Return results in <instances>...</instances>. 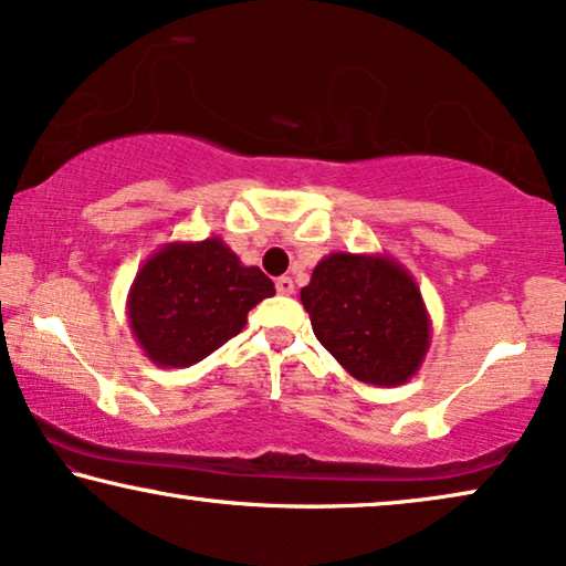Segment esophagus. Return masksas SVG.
Returning <instances> with one entry per match:
<instances>
[{
    "label": "esophagus",
    "instance_id": "1",
    "mask_svg": "<svg viewBox=\"0 0 566 566\" xmlns=\"http://www.w3.org/2000/svg\"><path fill=\"white\" fill-rule=\"evenodd\" d=\"M276 292H280V294H292L294 292V282L290 280V276H280V280H276Z\"/></svg>",
    "mask_w": 566,
    "mask_h": 566
}]
</instances>
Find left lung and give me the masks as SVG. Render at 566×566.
<instances>
[{
    "mask_svg": "<svg viewBox=\"0 0 566 566\" xmlns=\"http://www.w3.org/2000/svg\"><path fill=\"white\" fill-rule=\"evenodd\" d=\"M315 338L354 379L400 387L431 346V317L412 274L387 253L336 251L300 292Z\"/></svg>",
    "mask_w": 566,
    "mask_h": 566,
    "instance_id": "left-lung-1",
    "label": "left lung"
}]
</instances>
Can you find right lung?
Returning a JSON list of instances; mask_svg holds the SVG:
<instances>
[{"label": "right lung", "instance_id": "right-lung-1", "mask_svg": "<svg viewBox=\"0 0 566 566\" xmlns=\"http://www.w3.org/2000/svg\"><path fill=\"white\" fill-rule=\"evenodd\" d=\"M274 282L245 266L222 238L164 243L127 292V323L143 354L185 369L243 331L249 310L272 297Z\"/></svg>", "mask_w": 566, "mask_h": 566}]
</instances>
